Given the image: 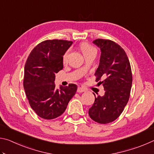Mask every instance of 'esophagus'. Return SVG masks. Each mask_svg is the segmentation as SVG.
<instances>
[{
  "instance_id": "1",
  "label": "esophagus",
  "mask_w": 154,
  "mask_h": 154,
  "mask_svg": "<svg viewBox=\"0 0 154 154\" xmlns=\"http://www.w3.org/2000/svg\"><path fill=\"white\" fill-rule=\"evenodd\" d=\"M85 88H82V87H79L77 88V92H79V93H82V92H85Z\"/></svg>"
}]
</instances>
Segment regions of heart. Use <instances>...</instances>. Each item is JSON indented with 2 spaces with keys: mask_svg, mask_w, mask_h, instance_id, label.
<instances>
[{
  "mask_svg": "<svg viewBox=\"0 0 154 154\" xmlns=\"http://www.w3.org/2000/svg\"><path fill=\"white\" fill-rule=\"evenodd\" d=\"M80 49L81 51H82V53L83 54V56L85 57L87 56L90 54H96V49L95 48H94L93 46H92L90 44H88L87 43H81L80 45ZM69 50H67L65 53L64 54L63 57H62V60L65 62L67 60L68 56H69ZM85 68L83 67V69H84Z\"/></svg>",
  "mask_w": 154,
  "mask_h": 154,
  "instance_id": "obj_1",
  "label": "heart"
}]
</instances>
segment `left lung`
Here are the masks:
<instances>
[{"label":"left lung","instance_id":"1","mask_svg":"<svg viewBox=\"0 0 154 154\" xmlns=\"http://www.w3.org/2000/svg\"><path fill=\"white\" fill-rule=\"evenodd\" d=\"M100 49V64L95 72L96 82L105 90L98 96L88 113L99 124H108L120 116L128 102L132 75L126 52L114 41L97 38L93 41Z\"/></svg>","mask_w":154,"mask_h":154}]
</instances>
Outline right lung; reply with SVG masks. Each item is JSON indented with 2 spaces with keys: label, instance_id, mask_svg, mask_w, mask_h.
Wrapping results in <instances>:
<instances>
[{
  "label": "right lung",
  "instance_id": "obj_1",
  "mask_svg": "<svg viewBox=\"0 0 154 154\" xmlns=\"http://www.w3.org/2000/svg\"><path fill=\"white\" fill-rule=\"evenodd\" d=\"M72 43L66 40L44 41L28 57L23 85L31 108L41 118L60 116L76 93L77 86L73 83L59 90L54 83L55 74L63 69L62 57Z\"/></svg>",
  "mask_w": 154,
  "mask_h": 154
}]
</instances>
